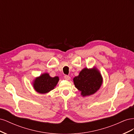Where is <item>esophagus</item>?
Listing matches in <instances>:
<instances>
[{
	"instance_id": "1",
	"label": "esophagus",
	"mask_w": 134,
	"mask_h": 134,
	"mask_svg": "<svg viewBox=\"0 0 134 134\" xmlns=\"http://www.w3.org/2000/svg\"><path fill=\"white\" fill-rule=\"evenodd\" d=\"M64 78L65 79H66V80H69L70 79V77L69 76V75H65V76H64Z\"/></svg>"
}]
</instances>
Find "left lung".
<instances>
[{"mask_svg": "<svg viewBox=\"0 0 134 134\" xmlns=\"http://www.w3.org/2000/svg\"><path fill=\"white\" fill-rule=\"evenodd\" d=\"M75 87L81 92L83 97L93 94L100 88L103 79L99 70L96 68H84L78 76L73 79Z\"/></svg>", "mask_w": 134, "mask_h": 134, "instance_id": "obj_1", "label": "left lung"}]
</instances>
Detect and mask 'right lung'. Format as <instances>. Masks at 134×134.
Segmentation results:
<instances>
[{
    "label": "right lung",
    "mask_w": 134,
    "mask_h": 134,
    "mask_svg": "<svg viewBox=\"0 0 134 134\" xmlns=\"http://www.w3.org/2000/svg\"><path fill=\"white\" fill-rule=\"evenodd\" d=\"M59 80L58 76L52 78L48 73H44L34 80L33 86L36 92L44 94L54 90Z\"/></svg>",
    "instance_id": "obj_1"
}]
</instances>
